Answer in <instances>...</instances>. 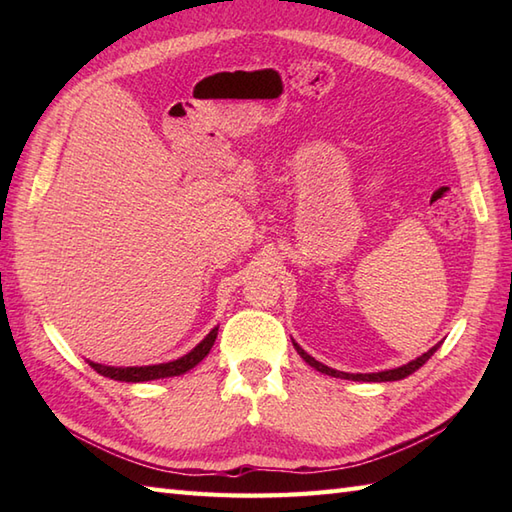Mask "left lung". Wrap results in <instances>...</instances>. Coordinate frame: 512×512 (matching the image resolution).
Instances as JSON below:
<instances>
[{"label":"left lung","instance_id":"obj_1","mask_svg":"<svg viewBox=\"0 0 512 512\" xmlns=\"http://www.w3.org/2000/svg\"><path fill=\"white\" fill-rule=\"evenodd\" d=\"M292 345H295V350L299 352V356L303 358V361H306L310 367H314L317 369V372H321V374H328V376H334V378H345V380H363V383H387V380H400V378H407L409 374H413L416 372V369H420L424 363L429 361V358L436 354V350L440 347V343L438 345H433L429 352H424L422 356H418L416 361H411V363H407V365H402V367H396V369H385V372H376V374H347V372H339V369H332V367H328V365H323V363H319L317 358H312L308 352H303L301 347L292 341Z\"/></svg>","mask_w":512,"mask_h":512}]
</instances>
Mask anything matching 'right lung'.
Here are the masks:
<instances>
[{
  "instance_id": "1",
  "label": "right lung",
  "mask_w": 512,
  "mask_h": 512,
  "mask_svg": "<svg viewBox=\"0 0 512 512\" xmlns=\"http://www.w3.org/2000/svg\"><path fill=\"white\" fill-rule=\"evenodd\" d=\"M217 339V328H213L204 339L193 347L189 354H184L176 361L169 363H160V365H145V367H112V365H101L88 361L92 369H96L101 376L114 378V380H123V383H145V380H158V378H169V376H180L184 372H189L195 365H198L202 358L211 352V347Z\"/></svg>"
}]
</instances>
